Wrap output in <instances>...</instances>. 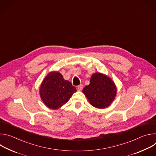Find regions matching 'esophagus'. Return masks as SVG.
I'll return each mask as SVG.
<instances>
[{
	"label": "esophagus",
	"instance_id": "1",
	"mask_svg": "<svg viewBox=\"0 0 156 156\" xmlns=\"http://www.w3.org/2000/svg\"><path fill=\"white\" fill-rule=\"evenodd\" d=\"M83 84H80L79 86H78V87H77V90H78V91H81L82 89H83Z\"/></svg>",
	"mask_w": 156,
	"mask_h": 156
}]
</instances>
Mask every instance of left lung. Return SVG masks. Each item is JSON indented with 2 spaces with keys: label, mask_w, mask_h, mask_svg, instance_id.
<instances>
[{
  "label": "left lung",
  "mask_w": 156,
  "mask_h": 156,
  "mask_svg": "<svg viewBox=\"0 0 156 156\" xmlns=\"http://www.w3.org/2000/svg\"><path fill=\"white\" fill-rule=\"evenodd\" d=\"M117 91L112 79L97 72L91 76L90 84L83 88V93L91 105L98 108H105L114 101Z\"/></svg>",
  "instance_id": "1"
}]
</instances>
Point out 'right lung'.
<instances>
[{"label": "right lung", "mask_w": 156, "mask_h": 156, "mask_svg": "<svg viewBox=\"0 0 156 156\" xmlns=\"http://www.w3.org/2000/svg\"><path fill=\"white\" fill-rule=\"evenodd\" d=\"M76 91V87L56 71L48 73L39 87V94L44 104L53 110L65 104Z\"/></svg>", "instance_id": "right-lung-1"}]
</instances>
